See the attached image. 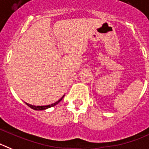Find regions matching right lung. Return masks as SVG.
Masks as SVG:
<instances>
[{
  "label": "right lung",
  "mask_w": 149,
  "mask_h": 149,
  "mask_svg": "<svg viewBox=\"0 0 149 149\" xmlns=\"http://www.w3.org/2000/svg\"><path fill=\"white\" fill-rule=\"evenodd\" d=\"M64 96H65V95H63V96H62V98L59 100V101H56V102L54 103V104H51V105H47V106H34V105H31V104H27V103H26V104H27L29 107H31V109H34V110H44V109H48V108L52 107H54L55 105H56L57 104H59V103L62 101V98H64Z\"/></svg>",
  "instance_id": "obj_1"
}]
</instances>
